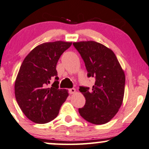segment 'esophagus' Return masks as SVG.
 <instances>
[{
    "instance_id": "esophagus-1",
    "label": "esophagus",
    "mask_w": 149,
    "mask_h": 149,
    "mask_svg": "<svg viewBox=\"0 0 149 149\" xmlns=\"http://www.w3.org/2000/svg\"><path fill=\"white\" fill-rule=\"evenodd\" d=\"M75 92H76V88H69V93L70 94L75 93Z\"/></svg>"
}]
</instances>
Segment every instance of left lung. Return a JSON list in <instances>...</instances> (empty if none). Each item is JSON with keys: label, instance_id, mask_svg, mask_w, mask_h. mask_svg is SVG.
Instances as JSON below:
<instances>
[{"label": "left lung", "instance_id": "obj_1", "mask_svg": "<svg viewBox=\"0 0 149 149\" xmlns=\"http://www.w3.org/2000/svg\"><path fill=\"white\" fill-rule=\"evenodd\" d=\"M80 54L87 71V76L95 79L91 91L80 86L85 97V105L79 113L93 125L110 121L121 107L125 93V75L116 55L110 49L95 41L73 43Z\"/></svg>", "mask_w": 149, "mask_h": 149}]
</instances>
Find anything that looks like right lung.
Returning <instances> with one entry per match:
<instances>
[{"mask_svg":"<svg viewBox=\"0 0 149 149\" xmlns=\"http://www.w3.org/2000/svg\"><path fill=\"white\" fill-rule=\"evenodd\" d=\"M72 43L63 41L42 43L24 58L15 82L17 102L28 119L45 124L56 118L69 93L59 89L56 65ZM55 81L51 88L50 80Z\"/></svg>","mask_w":149,"mask_h":149,"instance_id":"add662e5","label":"right lung"}]
</instances>
